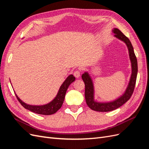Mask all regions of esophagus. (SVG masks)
Listing matches in <instances>:
<instances>
[{"mask_svg":"<svg viewBox=\"0 0 149 149\" xmlns=\"http://www.w3.org/2000/svg\"><path fill=\"white\" fill-rule=\"evenodd\" d=\"M73 74H74V76H75L76 78H79V76H80V74H81V71H79V70H76L74 72V73H73Z\"/></svg>","mask_w":149,"mask_h":149,"instance_id":"obj_1","label":"esophagus"}]
</instances>
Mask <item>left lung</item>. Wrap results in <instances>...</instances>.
<instances>
[{
    "mask_svg": "<svg viewBox=\"0 0 149 149\" xmlns=\"http://www.w3.org/2000/svg\"><path fill=\"white\" fill-rule=\"evenodd\" d=\"M113 32L115 33V37L122 40V41L124 42L128 47L130 59L132 63V74L128 87L123 95L114 101L107 103H100L94 101V88L92 80L87 73H84L82 74V79L85 84L86 102L87 105L89 108H91L93 111L98 112H109L118 109V107L123 106L132 95L136 83L138 71L137 60L136 56L134 53L132 45L131 42H130L129 39L122 33V31L118 29H114L113 30Z\"/></svg>",
    "mask_w": 149,
    "mask_h": 149,
    "instance_id": "left-lung-1",
    "label": "left lung"
}]
</instances>
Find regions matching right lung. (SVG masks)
Listing matches in <instances>:
<instances>
[{
	"label": "right lung",
	"mask_w": 149,
	"mask_h": 149,
	"mask_svg": "<svg viewBox=\"0 0 149 149\" xmlns=\"http://www.w3.org/2000/svg\"><path fill=\"white\" fill-rule=\"evenodd\" d=\"M75 77H74L73 75H70L61 86L56 97L52 102L47 104L46 105L31 106L26 104L25 102H22L16 94L15 96L18 101L21 104V105L24 108H25V109L38 114L52 115L55 114V112H56L61 107L65 100L67 89L68 88L70 84L73 83Z\"/></svg>",
	"instance_id": "obj_1"
}]
</instances>
